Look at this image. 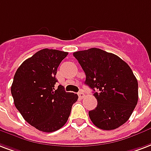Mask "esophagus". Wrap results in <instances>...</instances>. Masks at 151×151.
<instances>
[{
    "label": "esophagus",
    "instance_id": "esophagus-1",
    "mask_svg": "<svg viewBox=\"0 0 151 151\" xmlns=\"http://www.w3.org/2000/svg\"><path fill=\"white\" fill-rule=\"evenodd\" d=\"M85 96H86V95H85V93H84L82 91H81V92H79V93H78V96H79V98L80 99L84 98V97H85Z\"/></svg>",
    "mask_w": 151,
    "mask_h": 151
}]
</instances>
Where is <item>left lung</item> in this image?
Segmentation results:
<instances>
[{
	"label": "left lung",
	"instance_id": "obj_1",
	"mask_svg": "<svg viewBox=\"0 0 151 151\" xmlns=\"http://www.w3.org/2000/svg\"><path fill=\"white\" fill-rule=\"evenodd\" d=\"M86 75L85 84L95 92L97 106L88 111L91 121L102 130L125 124L138 103V81L132 69L117 55L90 48L73 54Z\"/></svg>",
	"mask_w": 151,
	"mask_h": 151
}]
</instances>
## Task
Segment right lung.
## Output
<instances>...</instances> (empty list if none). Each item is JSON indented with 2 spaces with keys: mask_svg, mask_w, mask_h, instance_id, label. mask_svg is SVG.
<instances>
[{
  "mask_svg": "<svg viewBox=\"0 0 151 151\" xmlns=\"http://www.w3.org/2000/svg\"><path fill=\"white\" fill-rule=\"evenodd\" d=\"M68 52L42 49L19 65L11 86L15 106L39 131L52 132L65 125L78 96L62 86L55 90L57 69Z\"/></svg>",
  "mask_w": 151,
  "mask_h": 151,
  "instance_id": "obj_1",
  "label": "right lung"
}]
</instances>
